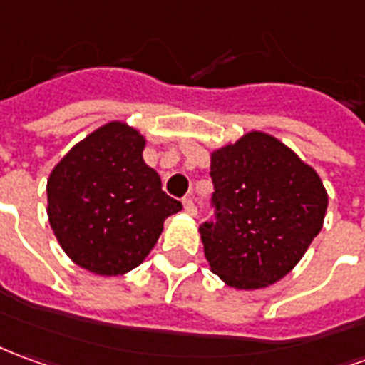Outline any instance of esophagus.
<instances>
[{
    "label": "esophagus",
    "instance_id": "esophagus-1",
    "mask_svg": "<svg viewBox=\"0 0 365 365\" xmlns=\"http://www.w3.org/2000/svg\"><path fill=\"white\" fill-rule=\"evenodd\" d=\"M183 209H185L190 215H195V213H197V207H195V203H193V197H191V195H187V197L183 200Z\"/></svg>",
    "mask_w": 365,
    "mask_h": 365
}]
</instances>
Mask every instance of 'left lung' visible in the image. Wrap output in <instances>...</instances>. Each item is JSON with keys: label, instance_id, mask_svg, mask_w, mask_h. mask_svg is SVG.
Here are the masks:
<instances>
[{"label": "left lung", "instance_id": "obj_1", "mask_svg": "<svg viewBox=\"0 0 365 365\" xmlns=\"http://www.w3.org/2000/svg\"><path fill=\"white\" fill-rule=\"evenodd\" d=\"M215 223L200 227L211 272L259 290L287 277L324 225L328 193L312 165L261 130L211 150Z\"/></svg>", "mask_w": 365, "mask_h": 365}]
</instances>
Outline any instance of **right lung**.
I'll return each instance as SVG.
<instances>
[{"mask_svg": "<svg viewBox=\"0 0 365 365\" xmlns=\"http://www.w3.org/2000/svg\"><path fill=\"white\" fill-rule=\"evenodd\" d=\"M146 138L126 122L91 132L61 158L47 180V217L71 261L101 277L144 262L182 209L144 162Z\"/></svg>", "mask_w": 365, "mask_h": 365, "instance_id": "right-lung-1", "label": "right lung"}]
</instances>
